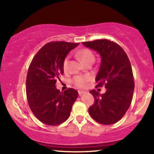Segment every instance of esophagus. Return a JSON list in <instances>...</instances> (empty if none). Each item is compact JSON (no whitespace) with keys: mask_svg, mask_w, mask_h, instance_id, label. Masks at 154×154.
Masks as SVG:
<instances>
[{"mask_svg":"<svg viewBox=\"0 0 154 154\" xmlns=\"http://www.w3.org/2000/svg\"><path fill=\"white\" fill-rule=\"evenodd\" d=\"M85 92L83 91V90H79V96H82L83 94H85Z\"/></svg>","mask_w":154,"mask_h":154,"instance_id":"esophagus-1","label":"esophagus"}]
</instances>
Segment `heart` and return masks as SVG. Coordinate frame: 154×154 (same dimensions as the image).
Listing matches in <instances>:
<instances>
[{"mask_svg":"<svg viewBox=\"0 0 154 154\" xmlns=\"http://www.w3.org/2000/svg\"><path fill=\"white\" fill-rule=\"evenodd\" d=\"M76 57L80 59L84 64H88L89 63H93L94 61V54L91 50L88 48H83L76 52ZM69 57H66L63 61V70L67 71L69 69ZM92 77L90 75H79L73 78L72 82L75 86L79 88H85L87 86L88 83L91 80Z\"/></svg>","mask_w":154,"mask_h":154,"instance_id":"heart-1","label":"heart"}]
</instances>
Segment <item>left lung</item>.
<instances>
[{
  "mask_svg": "<svg viewBox=\"0 0 154 154\" xmlns=\"http://www.w3.org/2000/svg\"><path fill=\"white\" fill-rule=\"evenodd\" d=\"M100 54L101 64L95 81L97 88L105 86L104 94L90 90L94 102L89 113L94 121L111 125L120 121L131 104L134 83L132 66L125 52L119 44L107 39L83 42Z\"/></svg>",
  "mask_w": 154,
  "mask_h": 154,
  "instance_id": "obj_1",
  "label": "left lung"
}]
</instances>
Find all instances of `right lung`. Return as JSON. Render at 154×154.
<instances>
[{"instance_id": "obj_1", "label": "right lung", "mask_w": 154, "mask_h": 154, "mask_svg": "<svg viewBox=\"0 0 154 154\" xmlns=\"http://www.w3.org/2000/svg\"><path fill=\"white\" fill-rule=\"evenodd\" d=\"M79 45L50 42L39 50L29 65L26 81L28 104L35 116L46 125H58L66 121L79 95L73 88L62 92L55 86L64 73V58Z\"/></svg>"}]
</instances>
